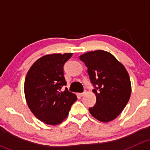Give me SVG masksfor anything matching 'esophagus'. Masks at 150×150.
Masks as SVG:
<instances>
[{"instance_id":"obj_1","label":"esophagus","mask_w":150,"mask_h":150,"mask_svg":"<svg viewBox=\"0 0 150 150\" xmlns=\"http://www.w3.org/2000/svg\"><path fill=\"white\" fill-rule=\"evenodd\" d=\"M86 93V91H83V93H80L79 95H80V96H83Z\"/></svg>"}]
</instances>
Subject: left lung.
I'll return each instance as SVG.
<instances>
[{"mask_svg": "<svg viewBox=\"0 0 150 150\" xmlns=\"http://www.w3.org/2000/svg\"><path fill=\"white\" fill-rule=\"evenodd\" d=\"M79 59L87 67L96 97V104L88 109L89 112L101 122L114 120L125 108L131 96L128 72L112 54L102 50L89 51Z\"/></svg>", "mask_w": 150, "mask_h": 150, "instance_id": "1", "label": "left lung"}]
</instances>
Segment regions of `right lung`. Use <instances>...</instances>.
Here are the masks:
<instances>
[{
    "label": "right lung",
    "instance_id": "obj_1",
    "mask_svg": "<svg viewBox=\"0 0 150 150\" xmlns=\"http://www.w3.org/2000/svg\"><path fill=\"white\" fill-rule=\"evenodd\" d=\"M72 53L46 55L38 59L29 69L25 81L27 103L38 119L49 125H57L67 117L74 93L65 88L64 65Z\"/></svg>",
    "mask_w": 150,
    "mask_h": 150
}]
</instances>
